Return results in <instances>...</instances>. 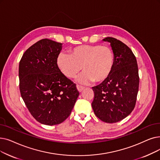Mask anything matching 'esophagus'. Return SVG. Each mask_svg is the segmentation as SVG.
<instances>
[{
	"instance_id": "esophagus-1",
	"label": "esophagus",
	"mask_w": 160,
	"mask_h": 160,
	"mask_svg": "<svg viewBox=\"0 0 160 160\" xmlns=\"http://www.w3.org/2000/svg\"><path fill=\"white\" fill-rule=\"evenodd\" d=\"M76 88H77V89H78V91L79 92H82L83 91V90L84 89V87L79 86V85L76 86Z\"/></svg>"
}]
</instances>
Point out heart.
<instances>
[{
  "instance_id": "b5f03b06",
  "label": "heart",
  "mask_w": 160,
  "mask_h": 160,
  "mask_svg": "<svg viewBox=\"0 0 160 160\" xmlns=\"http://www.w3.org/2000/svg\"><path fill=\"white\" fill-rule=\"evenodd\" d=\"M56 63L61 72L67 78H73L84 70L76 80L81 84L106 80L114 67L115 55L111 48L100 44L82 45L70 51V54L60 52Z\"/></svg>"
}]
</instances>
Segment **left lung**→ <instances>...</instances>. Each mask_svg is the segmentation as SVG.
<instances>
[{"instance_id": "1", "label": "left lung", "mask_w": 160, "mask_h": 160, "mask_svg": "<svg viewBox=\"0 0 160 160\" xmlns=\"http://www.w3.org/2000/svg\"><path fill=\"white\" fill-rule=\"evenodd\" d=\"M110 43L115 55L113 71L99 85L92 88V106L96 116L102 122H120L135 108L139 85L136 58L130 48L112 37L102 39Z\"/></svg>"}]
</instances>
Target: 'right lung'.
Instances as JSON below:
<instances>
[{
    "label": "right lung",
    "mask_w": 160,
    "mask_h": 160,
    "mask_svg": "<svg viewBox=\"0 0 160 160\" xmlns=\"http://www.w3.org/2000/svg\"><path fill=\"white\" fill-rule=\"evenodd\" d=\"M61 49V43L42 39L25 51L19 65L22 99L35 120L48 126L64 122L79 95L76 85L58 67Z\"/></svg>",
    "instance_id": "add662e5"
}]
</instances>
